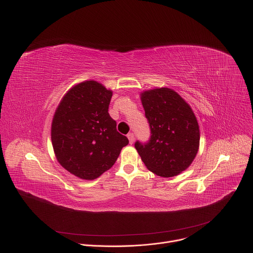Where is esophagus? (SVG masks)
Masks as SVG:
<instances>
[{"mask_svg":"<svg viewBox=\"0 0 253 253\" xmlns=\"http://www.w3.org/2000/svg\"><path fill=\"white\" fill-rule=\"evenodd\" d=\"M127 137H128V139H129L130 144H133V143H134V140H135V136H134V134H133V133H129V134L127 135Z\"/></svg>","mask_w":253,"mask_h":253,"instance_id":"34e87169","label":"esophagus"}]
</instances>
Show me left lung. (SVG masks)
Segmentation results:
<instances>
[{"mask_svg":"<svg viewBox=\"0 0 253 253\" xmlns=\"http://www.w3.org/2000/svg\"><path fill=\"white\" fill-rule=\"evenodd\" d=\"M141 102L151 136L147 143L137 141L135 148L154 174L176 176L190 166L198 152L197 119L185 100L169 88L144 91Z\"/></svg>","mask_w":253,"mask_h":253,"instance_id":"8db88e82","label":"left lung"}]
</instances>
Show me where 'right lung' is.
I'll return each instance as SVG.
<instances>
[{
  "instance_id": "right-lung-1",
  "label": "right lung",
  "mask_w": 253,
  "mask_h": 253,
  "mask_svg": "<svg viewBox=\"0 0 253 253\" xmlns=\"http://www.w3.org/2000/svg\"><path fill=\"white\" fill-rule=\"evenodd\" d=\"M112 91L96 81L72 87L54 114L51 139L58 162L71 174L93 180L110 169L129 143L108 109Z\"/></svg>"
}]
</instances>
